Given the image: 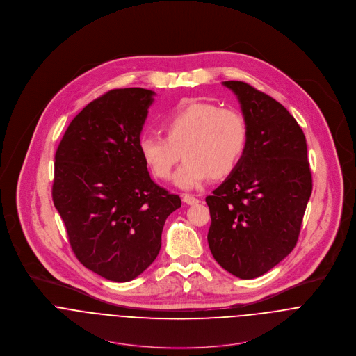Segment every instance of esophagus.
I'll return each instance as SVG.
<instances>
[{
	"label": "esophagus",
	"instance_id": "esophagus-1",
	"mask_svg": "<svg viewBox=\"0 0 356 356\" xmlns=\"http://www.w3.org/2000/svg\"><path fill=\"white\" fill-rule=\"evenodd\" d=\"M182 200H184V203L189 204V205H195V204L199 203V199H196L192 195H184Z\"/></svg>",
	"mask_w": 356,
	"mask_h": 356
}]
</instances>
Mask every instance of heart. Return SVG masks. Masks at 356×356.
Returning a JSON list of instances; mask_svg holds the SVG:
<instances>
[{"mask_svg": "<svg viewBox=\"0 0 356 356\" xmlns=\"http://www.w3.org/2000/svg\"><path fill=\"white\" fill-rule=\"evenodd\" d=\"M163 137L140 140V153L157 179H168L182 156L186 159L175 174L182 189H196L211 175L225 178L234 171L245 152L248 127L244 116L232 108L205 102H186L167 115Z\"/></svg>", "mask_w": 356, "mask_h": 356, "instance_id": "1", "label": "heart"}]
</instances>
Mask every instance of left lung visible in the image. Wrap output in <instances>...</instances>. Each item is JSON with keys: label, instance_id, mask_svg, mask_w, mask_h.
<instances>
[{"label": "left lung", "instance_id": "8db88e82", "mask_svg": "<svg viewBox=\"0 0 356 356\" xmlns=\"http://www.w3.org/2000/svg\"><path fill=\"white\" fill-rule=\"evenodd\" d=\"M238 99L248 127L234 171L207 196L208 245L230 274L263 275L295 248L312 192L303 130L289 111L240 81L223 82Z\"/></svg>", "mask_w": 356, "mask_h": 356}]
</instances>
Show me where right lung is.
Returning <instances> with one entry per match:
<instances>
[{"label":"right lung","instance_id":"right-lung-1","mask_svg":"<svg viewBox=\"0 0 356 356\" xmlns=\"http://www.w3.org/2000/svg\"><path fill=\"white\" fill-rule=\"evenodd\" d=\"M152 90L113 89L70 123L54 156L51 197L78 260L115 282L145 271L181 199L151 179L140 136Z\"/></svg>","mask_w":356,"mask_h":356}]
</instances>
